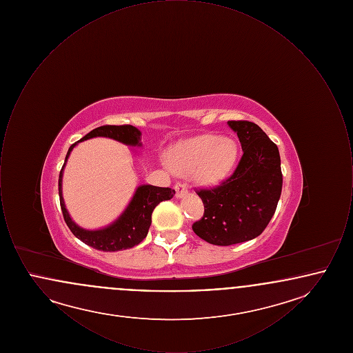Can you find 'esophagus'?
<instances>
[{
  "instance_id": "34e87169",
  "label": "esophagus",
  "mask_w": 353,
  "mask_h": 353,
  "mask_svg": "<svg viewBox=\"0 0 353 353\" xmlns=\"http://www.w3.org/2000/svg\"><path fill=\"white\" fill-rule=\"evenodd\" d=\"M174 190H176V197H177V199L184 197L185 194L188 193L186 185L183 184V183H177V184L174 185Z\"/></svg>"
}]
</instances>
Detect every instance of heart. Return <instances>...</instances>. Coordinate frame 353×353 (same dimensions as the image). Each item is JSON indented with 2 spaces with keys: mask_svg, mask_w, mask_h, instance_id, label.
Listing matches in <instances>:
<instances>
[{
  "mask_svg": "<svg viewBox=\"0 0 353 353\" xmlns=\"http://www.w3.org/2000/svg\"><path fill=\"white\" fill-rule=\"evenodd\" d=\"M238 144L232 137L199 134L176 143L167 154L169 167L179 174H192L201 185H216L234 169Z\"/></svg>",
  "mask_w": 353,
  "mask_h": 353,
  "instance_id": "heart-1",
  "label": "heart"
}]
</instances>
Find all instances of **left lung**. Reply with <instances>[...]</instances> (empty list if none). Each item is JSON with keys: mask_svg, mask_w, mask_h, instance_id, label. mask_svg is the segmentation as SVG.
Masks as SVG:
<instances>
[{"mask_svg": "<svg viewBox=\"0 0 353 353\" xmlns=\"http://www.w3.org/2000/svg\"><path fill=\"white\" fill-rule=\"evenodd\" d=\"M243 154L234 173L213 189H202L205 213L193 223L203 241L230 246L261 234L272 219L282 193V170L278 147L252 121H228Z\"/></svg>", "mask_w": 353, "mask_h": 353, "instance_id": "obj_1", "label": "left lung"}]
</instances>
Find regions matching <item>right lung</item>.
I'll return each mask as SVG.
<instances>
[{
	"mask_svg": "<svg viewBox=\"0 0 353 353\" xmlns=\"http://www.w3.org/2000/svg\"><path fill=\"white\" fill-rule=\"evenodd\" d=\"M92 137H108L112 140H117L119 143L130 147H141V132L134 125H103L92 130L90 134H85L79 141L74 143L68 148L65 164L59 173V201L63 213V219L66 221L71 233L75 235L78 239H81L83 243L101 252H120L125 249H131L136 245H139L150 230L152 223V212L153 209L161 201L170 200L174 196V190L170 188H160L153 185H139L134 190V196L131 201L128 202L127 208L123 210V213L118 219L110 225L90 230L81 228L78 223H75L63 200L62 194V179H63V170L68 163V156L74 147L88 139Z\"/></svg>",
	"mask_w": 353,
	"mask_h": 353,
	"instance_id": "right-lung-1",
	"label": "right lung"
}]
</instances>
